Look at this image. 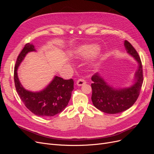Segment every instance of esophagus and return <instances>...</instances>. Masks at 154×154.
<instances>
[{"instance_id":"34e87169","label":"esophagus","mask_w":154,"mask_h":154,"mask_svg":"<svg viewBox=\"0 0 154 154\" xmlns=\"http://www.w3.org/2000/svg\"><path fill=\"white\" fill-rule=\"evenodd\" d=\"M86 83V82L83 80V79H80V80H78L77 82H76V85L78 86H82L83 85H84Z\"/></svg>"}]
</instances>
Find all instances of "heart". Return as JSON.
Masks as SVG:
<instances>
[{
	"label": "heart",
	"mask_w": 154,
	"mask_h": 154,
	"mask_svg": "<svg viewBox=\"0 0 154 154\" xmlns=\"http://www.w3.org/2000/svg\"><path fill=\"white\" fill-rule=\"evenodd\" d=\"M100 48L96 44L82 45L76 51V57L80 59H86L91 57L99 51Z\"/></svg>",
	"instance_id": "b5f03b06"
}]
</instances>
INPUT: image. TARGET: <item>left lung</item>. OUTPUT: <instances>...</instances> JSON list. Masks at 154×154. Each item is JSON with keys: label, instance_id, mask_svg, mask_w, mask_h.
Segmentation results:
<instances>
[{"label": "left lung", "instance_id": "8db88e82", "mask_svg": "<svg viewBox=\"0 0 154 154\" xmlns=\"http://www.w3.org/2000/svg\"><path fill=\"white\" fill-rule=\"evenodd\" d=\"M127 53L137 63L132 85L126 87H114L110 85L99 72L91 78L92 94L91 100L94 106L107 114L121 113L131 107L136 101L142 87L143 67L141 59L137 51L128 41H124Z\"/></svg>", "mask_w": 154, "mask_h": 154}]
</instances>
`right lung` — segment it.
I'll list each match as a JSON object with an SVG mask.
<instances>
[{"label": "right lung", "mask_w": 154, "mask_h": 154, "mask_svg": "<svg viewBox=\"0 0 154 154\" xmlns=\"http://www.w3.org/2000/svg\"><path fill=\"white\" fill-rule=\"evenodd\" d=\"M36 51L35 45L27 44L18 55L14 71L16 90L25 106L31 112L41 117L49 118L62 112L67 106L74 89L72 79L63 80L54 76L47 86L39 91H31L23 87L18 76V69L27 53Z\"/></svg>", "instance_id": "add662e5"}]
</instances>
